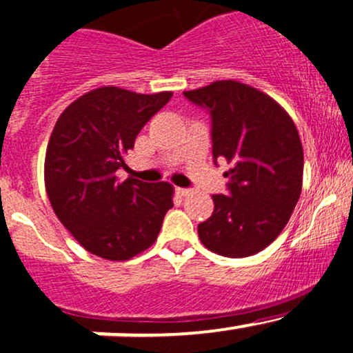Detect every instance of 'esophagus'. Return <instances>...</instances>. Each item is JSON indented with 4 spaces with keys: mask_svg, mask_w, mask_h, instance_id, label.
I'll use <instances>...</instances> for the list:
<instances>
[{
    "mask_svg": "<svg viewBox=\"0 0 353 353\" xmlns=\"http://www.w3.org/2000/svg\"><path fill=\"white\" fill-rule=\"evenodd\" d=\"M176 192H177V194H179L181 197H184V196H189V194H191V189H185V188H177V189H176Z\"/></svg>",
    "mask_w": 353,
    "mask_h": 353,
    "instance_id": "34e87169",
    "label": "esophagus"
}]
</instances>
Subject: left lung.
<instances>
[{"mask_svg":"<svg viewBox=\"0 0 353 353\" xmlns=\"http://www.w3.org/2000/svg\"><path fill=\"white\" fill-rule=\"evenodd\" d=\"M184 95L211 114L214 161L233 164L230 196H212L214 211L197 234L221 256H251L278 238L301 194L303 147L295 123L276 100L236 80Z\"/></svg>","mask_w":353,"mask_h":353,"instance_id":"1","label":"left lung"}]
</instances>
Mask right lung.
Listing matches in <instances>:
<instances>
[{
	"instance_id": "obj_1",
	"label": "right lung",
	"mask_w": 353,
	"mask_h": 353,
	"mask_svg": "<svg viewBox=\"0 0 353 353\" xmlns=\"http://www.w3.org/2000/svg\"><path fill=\"white\" fill-rule=\"evenodd\" d=\"M172 92L100 87L61 112L45 156V188L60 223L88 253L125 261L152 246L174 206L169 183L120 181L125 154Z\"/></svg>"
}]
</instances>
